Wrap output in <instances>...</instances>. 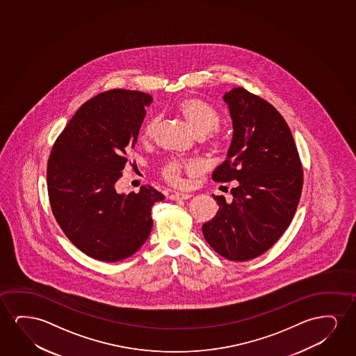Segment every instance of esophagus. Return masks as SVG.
I'll list each match as a JSON object with an SVG mask.
<instances>
[{
	"label": "esophagus",
	"mask_w": 356,
	"mask_h": 356,
	"mask_svg": "<svg viewBox=\"0 0 356 356\" xmlns=\"http://www.w3.org/2000/svg\"><path fill=\"white\" fill-rule=\"evenodd\" d=\"M192 195H188V193H172V195H169V198L172 200H190Z\"/></svg>",
	"instance_id": "1"
}]
</instances>
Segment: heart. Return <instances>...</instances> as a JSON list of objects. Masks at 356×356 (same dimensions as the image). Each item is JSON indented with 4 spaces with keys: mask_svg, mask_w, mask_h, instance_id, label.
I'll return each mask as SVG.
<instances>
[{
    "mask_svg": "<svg viewBox=\"0 0 356 356\" xmlns=\"http://www.w3.org/2000/svg\"><path fill=\"white\" fill-rule=\"evenodd\" d=\"M177 112L185 118L186 122L197 136L209 135L214 140L215 130L219 127L220 117L214 108L197 97L182 98L177 103ZM158 118L148 119L141 130L142 141H149L154 136ZM197 165L192 161H180L171 159L161 166V175L170 185L180 186L182 184L181 175L184 171L195 172Z\"/></svg>",
    "mask_w": 356,
    "mask_h": 356,
    "instance_id": "obj_1",
    "label": "heart"
}]
</instances>
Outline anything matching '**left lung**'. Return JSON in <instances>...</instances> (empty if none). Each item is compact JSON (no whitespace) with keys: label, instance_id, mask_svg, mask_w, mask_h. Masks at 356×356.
I'll return each instance as SVG.
<instances>
[{"label":"left lung","instance_id":"obj_1","mask_svg":"<svg viewBox=\"0 0 356 356\" xmlns=\"http://www.w3.org/2000/svg\"><path fill=\"white\" fill-rule=\"evenodd\" d=\"M224 101L234 136L213 180L237 182L232 200L213 195L219 210L202 231L221 257L247 261L271 248L292 222L302 195V163L276 108L243 88L225 93Z\"/></svg>","mask_w":356,"mask_h":356}]
</instances>
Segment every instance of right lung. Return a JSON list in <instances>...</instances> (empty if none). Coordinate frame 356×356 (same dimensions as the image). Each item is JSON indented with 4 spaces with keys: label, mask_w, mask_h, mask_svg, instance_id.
<instances>
[{
    "label": "right lung",
    "mask_w": 356,
    "mask_h": 356,
    "mask_svg": "<svg viewBox=\"0 0 356 356\" xmlns=\"http://www.w3.org/2000/svg\"><path fill=\"white\" fill-rule=\"evenodd\" d=\"M151 95L109 90L79 108L54 142L47 190L54 218L69 241L91 258L120 261L151 234V210L164 195L151 186L118 193L127 153L137 142Z\"/></svg>",
    "instance_id": "right-lung-1"
}]
</instances>
